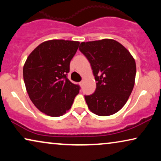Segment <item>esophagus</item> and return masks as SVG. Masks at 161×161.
<instances>
[{
    "instance_id": "1",
    "label": "esophagus",
    "mask_w": 161,
    "mask_h": 161,
    "mask_svg": "<svg viewBox=\"0 0 161 161\" xmlns=\"http://www.w3.org/2000/svg\"><path fill=\"white\" fill-rule=\"evenodd\" d=\"M79 84H80V87H82L83 86V81H80V82L79 83Z\"/></svg>"
}]
</instances>
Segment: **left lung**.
I'll return each mask as SVG.
<instances>
[{
    "label": "left lung",
    "instance_id": "8db88e82",
    "mask_svg": "<svg viewBox=\"0 0 161 161\" xmlns=\"http://www.w3.org/2000/svg\"><path fill=\"white\" fill-rule=\"evenodd\" d=\"M79 50L89 60L97 81L95 92L85 95L89 110L100 116L116 114L133 91L135 59L122 44L114 39L81 42Z\"/></svg>",
    "mask_w": 161,
    "mask_h": 161
}]
</instances>
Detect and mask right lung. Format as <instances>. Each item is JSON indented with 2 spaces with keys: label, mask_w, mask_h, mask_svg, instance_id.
<instances>
[{
  "label": "right lung",
  "mask_w": 161,
  "mask_h": 161,
  "mask_svg": "<svg viewBox=\"0 0 161 161\" xmlns=\"http://www.w3.org/2000/svg\"><path fill=\"white\" fill-rule=\"evenodd\" d=\"M79 42L53 39L44 42L28 56L23 79L31 100L42 113L60 116L70 109L80 86L67 78L70 61Z\"/></svg>",
  "instance_id": "1"
}]
</instances>
